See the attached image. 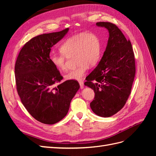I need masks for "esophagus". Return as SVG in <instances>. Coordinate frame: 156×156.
Masks as SVG:
<instances>
[{
    "mask_svg": "<svg viewBox=\"0 0 156 156\" xmlns=\"http://www.w3.org/2000/svg\"><path fill=\"white\" fill-rule=\"evenodd\" d=\"M79 84H80V88H81V89L83 88H84V83H83V82L82 81H79Z\"/></svg>",
    "mask_w": 156,
    "mask_h": 156,
    "instance_id": "esophagus-1",
    "label": "esophagus"
}]
</instances>
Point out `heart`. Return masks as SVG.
I'll list each match as a JSON object with an SVG mask.
<instances>
[{
    "label": "heart",
    "instance_id": "obj_1",
    "mask_svg": "<svg viewBox=\"0 0 156 156\" xmlns=\"http://www.w3.org/2000/svg\"><path fill=\"white\" fill-rule=\"evenodd\" d=\"M60 54L51 55L50 61L60 71L68 68L67 58L75 55L77 67L71 70L65 77L68 80L81 81L87 74L89 66H94L100 60L101 44L99 37L92 32H82L69 37L60 48Z\"/></svg>",
    "mask_w": 156,
    "mask_h": 156
}]
</instances>
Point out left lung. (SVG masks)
<instances>
[{
	"label": "left lung",
	"mask_w": 156,
	"mask_h": 156,
	"mask_svg": "<svg viewBox=\"0 0 156 156\" xmlns=\"http://www.w3.org/2000/svg\"><path fill=\"white\" fill-rule=\"evenodd\" d=\"M109 33L106 49L97 67L84 83L94 90L92 111L101 117H109L120 111L131 94L135 75L133 48L118 27L109 22H98Z\"/></svg>",
	"instance_id": "left-lung-1"
}]
</instances>
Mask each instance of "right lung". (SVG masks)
Here are the masks:
<instances>
[{
	"label": "right lung",
	"instance_id": "add662e5",
	"mask_svg": "<svg viewBox=\"0 0 156 156\" xmlns=\"http://www.w3.org/2000/svg\"><path fill=\"white\" fill-rule=\"evenodd\" d=\"M68 30L67 28L33 37L23 47L16 60L17 93L27 111L43 124H54L63 119L80 87L74 80L55 87L63 77L50 61L51 48Z\"/></svg>",
	"mask_w": 156,
	"mask_h": 156
}]
</instances>
